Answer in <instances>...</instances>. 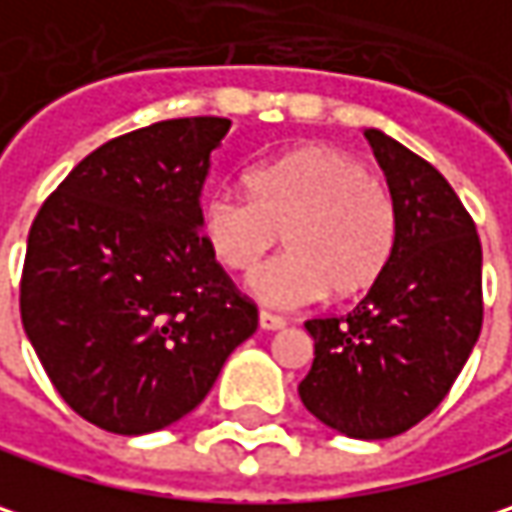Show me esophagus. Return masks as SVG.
<instances>
[{"mask_svg": "<svg viewBox=\"0 0 512 512\" xmlns=\"http://www.w3.org/2000/svg\"><path fill=\"white\" fill-rule=\"evenodd\" d=\"M259 326L268 329V332H276V329L285 326V317H279L274 311H259Z\"/></svg>", "mask_w": 512, "mask_h": 512, "instance_id": "34e87169", "label": "esophagus"}]
</instances>
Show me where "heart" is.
Here are the masks:
<instances>
[{
	"label": "heart",
	"mask_w": 512,
	"mask_h": 512,
	"mask_svg": "<svg viewBox=\"0 0 512 512\" xmlns=\"http://www.w3.org/2000/svg\"><path fill=\"white\" fill-rule=\"evenodd\" d=\"M247 192L215 189L203 198L201 230L212 256L230 271H250L279 236L288 250L250 276L253 294L276 309L370 288L384 274L399 206L382 177L338 148H300L256 163Z\"/></svg>",
	"instance_id": "1"
}]
</instances>
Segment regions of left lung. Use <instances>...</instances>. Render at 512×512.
<instances>
[{"mask_svg":"<svg viewBox=\"0 0 512 512\" xmlns=\"http://www.w3.org/2000/svg\"><path fill=\"white\" fill-rule=\"evenodd\" d=\"M364 136L396 195L399 236L355 309L306 320L314 361L297 390L323 425L384 440L446 399L481 335V238L434 165L382 130Z\"/></svg>","mask_w":512,"mask_h":512,"instance_id":"obj_1","label":"left lung"}]
</instances>
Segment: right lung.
<instances>
[{
    "label": "right lung",
    "instance_id": "1",
    "mask_svg": "<svg viewBox=\"0 0 512 512\" xmlns=\"http://www.w3.org/2000/svg\"><path fill=\"white\" fill-rule=\"evenodd\" d=\"M230 119L192 116L95 148L43 201L19 314L63 402L113 434H148L203 402L259 309L201 233L209 154Z\"/></svg>",
    "mask_w": 512,
    "mask_h": 512
}]
</instances>
